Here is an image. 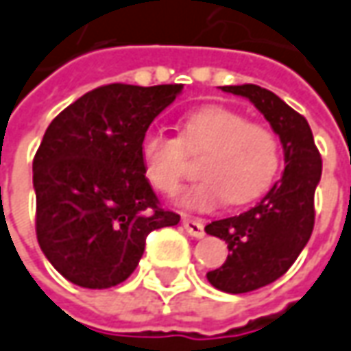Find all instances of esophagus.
Segmentation results:
<instances>
[{
	"label": "esophagus",
	"mask_w": 351,
	"mask_h": 351,
	"mask_svg": "<svg viewBox=\"0 0 351 351\" xmlns=\"http://www.w3.org/2000/svg\"><path fill=\"white\" fill-rule=\"evenodd\" d=\"M183 228H185V232H187L189 236L197 237V239L204 237V226L203 222H201V220H197V218L183 216Z\"/></svg>",
	"instance_id": "esophagus-1"
}]
</instances>
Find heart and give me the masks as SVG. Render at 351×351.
Segmentation results:
<instances>
[{
  "label": "heart",
  "mask_w": 351,
  "mask_h": 351,
  "mask_svg": "<svg viewBox=\"0 0 351 351\" xmlns=\"http://www.w3.org/2000/svg\"><path fill=\"white\" fill-rule=\"evenodd\" d=\"M189 156L204 154L203 180L183 195L193 210H213L253 203L272 187L282 166V147L269 127L249 123L245 115L222 106H206L181 119V135L148 129L138 143V156L148 183L162 195H176L189 171Z\"/></svg>",
  "instance_id": "1"
}]
</instances>
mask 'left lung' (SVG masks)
<instances>
[{
  "mask_svg": "<svg viewBox=\"0 0 351 351\" xmlns=\"http://www.w3.org/2000/svg\"><path fill=\"white\" fill-rule=\"evenodd\" d=\"M220 88L253 102L284 148L286 168L261 203L204 228L206 234L224 239L230 251L224 265L206 274L208 282L226 293H247L278 280L307 245L323 160L307 119L276 94L257 84Z\"/></svg>",
  "mask_w": 351,
  "mask_h": 351,
  "instance_id": "1",
  "label": "left lung"
}]
</instances>
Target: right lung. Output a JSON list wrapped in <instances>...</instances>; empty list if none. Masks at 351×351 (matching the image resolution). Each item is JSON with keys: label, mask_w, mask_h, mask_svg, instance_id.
Instances as JSON below:
<instances>
[{"label": "right lung", "mask_w": 351, "mask_h": 351, "mask_svg": "<svg viewBox=\"0 0 351 351\" xmlns=\"http://www.w3.org/2000/svg\"><path fill=\"white\" fill-rule=\"evenodd\" d=\"M183 84H106L67 106L32 162L36 237L61 276L90 290L121 284L152 230L176 226L145 178L138 143Z\"/></svg>", "instance_id": "1"}]
</instances>
